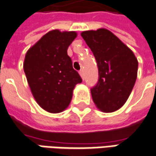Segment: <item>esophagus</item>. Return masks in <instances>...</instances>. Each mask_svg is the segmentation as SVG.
<instances>
[{
  "instance_id": "esophagus-1",
  "label": "esophagus",
  "mask_w": 156,
  "mask_h": 156,
  "mask_svg": "<svg viewBox=\"0 0 156 156\" xmlns=\"http://www.w3.org/2000/svg\"><path fill=\"white\" fill-rule=\"evenodd\" d=\"M79 74H80V76H81V78H83V79L84 78V75H83V70L79 71Z\"/></svg>"
}]
</instances>
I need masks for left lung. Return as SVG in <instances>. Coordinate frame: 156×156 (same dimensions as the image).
I'll return each instance as SVG.
<instances>
[{
  "label": "left lung",
  "instance_id": "obj_1",
  "mask_svg": "<svg viewBox=\"0 0 156 156\" xmlns=\"http://www.w3.org/2000/svg\"><path fill=\"white\" fill-rule=\"evenodd\" d=\"M83 39L96 60L99 78L91 88L98 108L113 112L127 101L137 79L138 60L126 44L107 29L84 31Z\"/></svg>",
  "mask_w": 156,
  "mask_h": 156
}]
</instances>
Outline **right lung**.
I'll return each instance as SVG.
<instances>
[{"label":"right lung","mask_w":156,"mask_h":156,"mask_svg":"<svg viewBox=\"0 0 156 156\" xmlns=\"http://www.w3.org/2000/svg\"><path fill=\"white\" fill-rule=\"evenodd\" d=\"M76 36L73 31H50L25 55L23 70L33 95L49 112L58 113L67 108L75 85L82 83L67 55V48Z\"/></svg>","instance_id":"1"}]
</instances>
